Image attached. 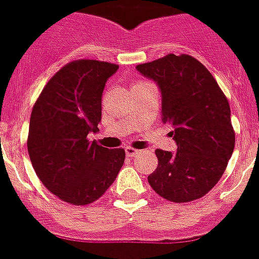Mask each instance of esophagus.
<instances>
[{
  "instance_id": "esophagus-1",
  "label": "esophagus",
  "mask_w": 259,
  "mask_h": 259,
  "mask_svg": "<svg viewBox=\"0 0 259 259\" xmlns=\"http://www.w3.org/2000/svg\"><path fill=\"white\" fill-rule=\"evenodd\" d=\"M125 153H126L127 157H135V156H138V154L141 153V151L132 148V147H126V149H125Z\"/></svg>"
}]
</instances>
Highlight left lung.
Returning a JSON list of instances; mask_svg holds the SVG:
<instances>
[{
	"label": "left lung",
	"mask_w": 259,
	"mask_h": 259,
	"mask_svg": "<svg viewBox=\"0 0 259 259\" xmlns=\"http://www.w3.org/2000/svg\"><path fill=\"white\" fill-rule=\"evenodd\" d=\"M137 70L158 87L162 121L178 146L176 152L157 149L158 166L149 185L171 202L198 199L217 184L233 154L228 100L211 72L188 55H168Z\"/></svg>",
	"instance_id": "left-lung-1"
}]
</instances>
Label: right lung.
Listing matches in <instances>:
<instances>
[{
  "mask_svg": "<svg viewBox=\"0 0 259 259\" xmlns=\"http://www.w3.org/2000/svg\"><path fill=\"white\" fill-rule=\"evenodd\" d=\"M118 66L96 60L67 64L46 84L30 116L28 152L35 174L64 202L85 206L115 181L122 148L88 141L102 120V93Z\"/></svg>",
  "mask_w": 259,
  "mask_h": 259,
  "instance_id": "obj_1",
  "label": "right lung"
}]
</instances>
